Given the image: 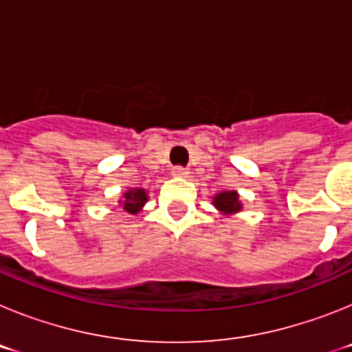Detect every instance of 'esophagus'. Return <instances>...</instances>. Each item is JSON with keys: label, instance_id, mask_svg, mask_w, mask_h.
Masks as SVG:
<instances>
[{"label": "esophagus", "instance_id": "1", "mask_svg": "<svg viewBox=\"0 0 352 352\" xmlns=\"http://www.w3.org/2000/svg\"><path fill=\"white\" fill-rule=\"evenodd\" d=\"M170 173H173V176H176V178H186V176H188V169H185V167H182V166H176V167H173V170H170Z\"/></svg>", "mask_w": 352, "mask_h": 352}]
</instances>
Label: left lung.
I'll return each instance as SVG.
<instances>
[{"mask_svg":"<svg viewBox=\"0 0 352 352\" xmlns=\"http://www.w3.org/2000/svg\"><path fill=\"white\" fill-rule=\"evenodd\" d=\"M213 206L223 214H232L241 211V203H239V195L236 190L220 192L213 197Z\"/></svg>","mask_w":352,"mask_h":352,"instance_id":"1","label":"left lung"}]
</instances>
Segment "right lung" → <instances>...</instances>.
Listing matches in <instances>:
<instances>
[{
  "label": "right lung",
  "instance_id": "obj_1",
  "mask_svg": "<svg viewBox=\"0 0 352 352\" xmlns=\"http://www.w3.org/2000/svg\"><path fill=\"white\" fill-rule=\"evenodd\" d=\"M125 201H120L123 203V210L130 214H135L142 210V206L148 201V194H146L144 188H132V190L125 192Z\"/></svg>",
  "mask_w": 352,
  "mask_h": 352
}]
</instances>
